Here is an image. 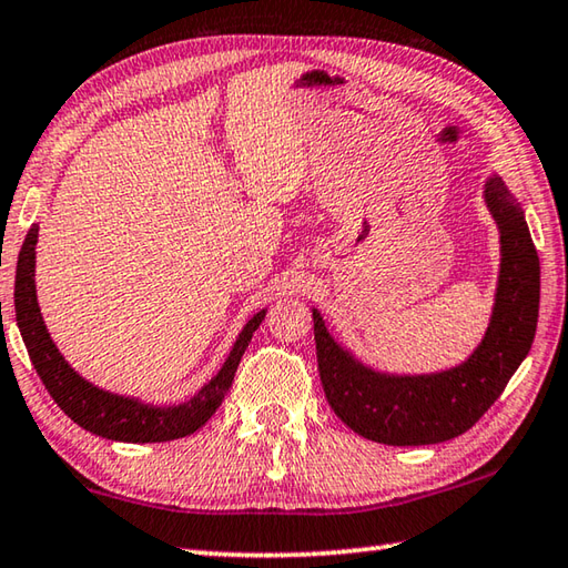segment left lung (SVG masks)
Masks as SVG:
<instances>
[{"label":"left lung","instance_id":"left-lung-1","mask_svg":"<svg viewBox=\"0 0 568 568\" xmlns=\"http://www.w3.org/2000/svg\"><path fill=\"white\" fill-rule=\"evenodd\" d=\"M499 231L495 303L468 359L428 374L374 369L327 329L313 307L320 382L332 410L362 438L384 446H430L458 438L490 408L531 349L539 317V255L525 209L499 174L483 184Z\"/></svg>","mask_w":568,"mask_h":568}]
</instances>
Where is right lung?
<instances>
[{
	"label": "right lung",
	"mask_w": 568,
	"mask_h": 568,
	"mask_svg": "<svg viewBox=\"0 0 568 568\" xmlns=\"http://www.w3.org/2000/svg\"><path fill=\"white\" fill-rule=\"evenodd\" d=\"M37 243L39 224H33L27 233L24 246L19 251L17 263V325L21 339L27 344L33 369H37L43 386L49 388V394L63 414L73 424L93 433V436L120 443H166L192 436L194 430L202 428L216 414L221 402H224L233 376H236L243 352H246L253 332L261 327L268 310H258L243 325L226 362L221 364V369L194 396H189L182 404H148L138 396L108 392V388H100L93 382L83 379L65 362L59 347H55L37 300V281H33V275H37Z\"/></svg>",
	"instance_id": "right-lung-1"
}]
</instances>
